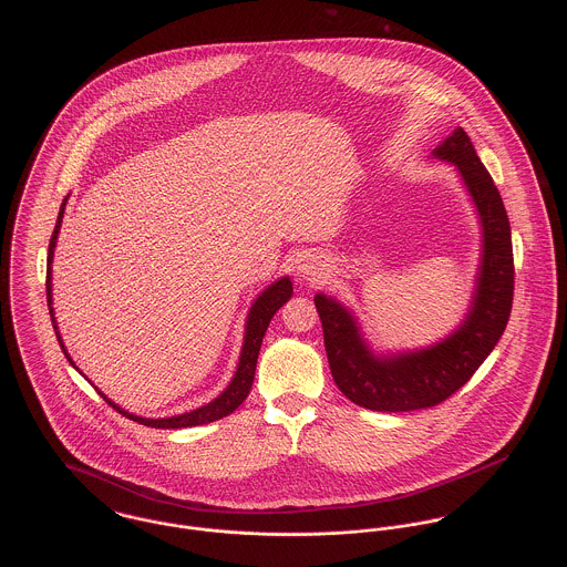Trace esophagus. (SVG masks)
<instances>
[{"mask_svg":"<svg viewBox=\"0 0 567 567\" xmlns=\"http://www.w3.org/2000/svg\"><path fill=\"white\" fill-rule=\"evenodd\" d=\"M299 275L303 277V279H308V281H316V279H320V275H322V270H324V264H322V259L320 258H306L299 261Z\"/></svg>","mask_w":567,"mask_h":567,"instance_id":"obj_1","label":"esophagus"}]
</instances>
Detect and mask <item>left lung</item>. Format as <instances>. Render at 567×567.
I'll return each mask as SVG.
<instances>
[{
	"mask_svg": "<svg viewBox=\"0 0 567 567\" xmlns=\"http://www.w3.org/2000/svg\"><path fill=\"white\" fill-rule=\"evenodd\" d=\"M431 155L457 166L483 231L474 295L462 324L426 349L374 353L351 309L322 292L313 297L336 385L372 412H413L446 401L494 351L512 313V227L492 175L462 127Z\"/></svg>",
	"mask_w": 567,
	"mask_h": 567,
	"instance_id": "obj_1",
	"label": "left lung"
}]
</instances>
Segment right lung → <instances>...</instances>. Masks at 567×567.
Masks as SVG:
<instances>
[{"mask_svg": "<svg viewBox=\"0 0 567 567\" xmlns=\"http://www.w3.org/2000/svg\"><path fill=\"white\" fill-rule=\"evenodd\" d=\"M66 199H69V197H64V202H62V206H60L58 220H55V227H53L52 240H50V251H48V281H45V288H48V306H50V316H52L55 338H58V342H60V349H62L64 358L75 368V363L71 360V355L66 353V347H64V342H62V338H60L58 322H55L52 308L53 249H55V240H58V234H60V225H62ZM290 297H292V281H290V277H281V279H277L275 284H270L266 290L259 292L258 299L254 301V306L249 309V316H247L245 342H243V351H240V360H238L236 374H234V379L229 381V385H227L214 401H209L207 405H202V408H197V410H193V412L171 415V417H143V415H134V413L125 412L123 408H118V405L112 403L103 392H100L103 396V401H105L112 410L123 413L125 417H130V420H134V422H138V424H145V426H154V429H186V426H199V424H207V422H214V420H220V417L229 415L234 410H238V408L243 405V401L249 396V390H251L254 377H256L259 347H261L264 333H266V329H268V322H270V318L275 316V311L281 308Z\"/></svg>", "mask_w": 567, "mask_h": 567, "instance_id": "add662e5", "label": "right lung"}]
</instances>
